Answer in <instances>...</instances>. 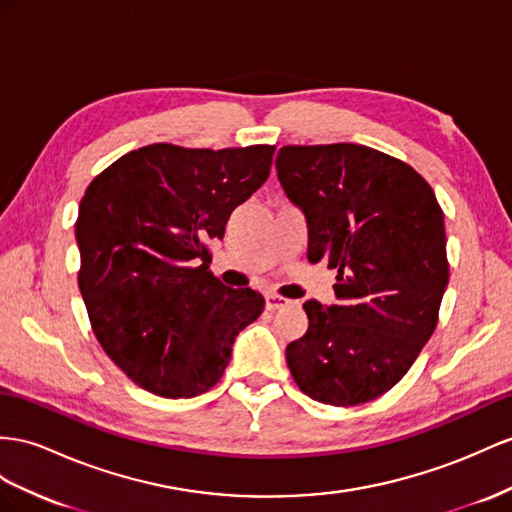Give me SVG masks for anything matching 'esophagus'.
Returning a JSON list of instances; mask_svg holds the SVG:
<instances>
[{"label": "esophagus", "mask_w": 512, "mask_h": 512, "mask_svg": "<svg viewBox=\"0 0 512 512\" xmlns=\"http://www.w3.org/2000/svg\"><path fill=\"white\" fill-rule=\"evenodd\" d=\"M287 305H290V300L287 298H283L279 294H266V309L274 311V309H283Z\"/></svg>", "instance_id": "obj_1"}]
</instances>
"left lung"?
Here are the masks:
<instances>
[{
  "label": "left lung",
  "instance_id": "1",
  "mask_svg": "<svg viewBox=\"0 0 512 512\" xmlns=\"http://www.w3.org/2000/svg\"><path fill=\"white\" fill-rule=\"evenodd\" d=\"M274 164L307 218L309 261L337 270V305H303L309 329L285 350L290 372L324 404L376 400L439 320L450 266L437 196L415 168L363 144H287Z\"/></svg>",
  "mask_w": 512,
  "mask_h": 512
}]
</instances>
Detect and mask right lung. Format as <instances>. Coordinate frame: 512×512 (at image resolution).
<instances>
[{"instance_id":"obj_1","label":"right lung","mask_w":512,"mask_h":512,"mask_svg":"<svg viewBox=\"0 0 512 512\" xmlns=\"http://www.w3.org/2000/svg\"><path fill=\"white\" fill-rule=\"evenodd\" d=\"M274 147L183 149L155 142L99 173L75 222L77 283L108 357L142 389L194 398L212 389L235 337L266 300L209 272V244L264 186Z\"/></svg>"}]
</instances>
